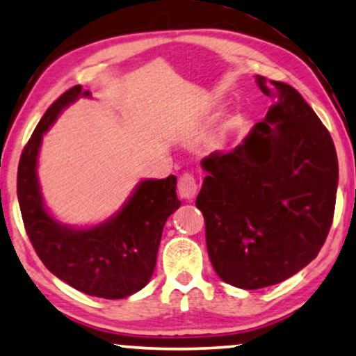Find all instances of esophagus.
Instances as JSON below:
<instances>
[{"label": "esophagus", "instance_id": "obj_1", "mask_svg": "<svg viewBox=\"0 0 356 356\" xmlns=\"http://www.w3.org/2000/svg\"><path fill=\"white\" fill-rule=\"evenodd\" d=\"M177 192H179V197L181 198H192L193 195L197 193V182H195V177H193L192 174H182L181 179H179V184H177Z\"/></svg>", "mask_w": 356, "mask_h": 356}]
</instances>
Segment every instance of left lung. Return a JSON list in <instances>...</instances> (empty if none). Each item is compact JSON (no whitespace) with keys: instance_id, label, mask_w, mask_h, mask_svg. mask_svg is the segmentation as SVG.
Wrapping results in <instances>:
<instances>
[{"instance_id":"8db88e82","label":"left lung","mask_w":356,"mask_h":356,"mask_svg":"<svg viewBox=\"0 0 356 356\" xmlns=\"http://www.w3.org/2000/svg\"><path fill=\"white\" fill-rule=\"evenodd\" d=\"M275 99L264 122L229 153H211L195 205L222 282L277 285L305 268L334 220L339 163L329 130L290 84L257 76Z\"/></svg>"}]
</instances>
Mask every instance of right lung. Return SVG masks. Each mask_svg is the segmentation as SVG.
Wrapping results in <instances>:
<instances>
[{"mask_svg": "<svg viewBox=\"0 0 356 356\" xmlns=\"http://www.w3.org/2000/svg\"><path fill=\"white\" fill-rule=\"evenodd\" d=\"M79 96H91L73 86L47 108L17 168V198L26 233L42 262L55 277L89 296L120 300L149 282L168 218L181 207L175 175L138 184L115 216L102 225L74 229L54 220L45 210L37 179L42 136L60 112Z\"/></svg>", "mask_w": 356, "mask_h": 356, "instance_id": "1", "label": "right lung"}]
</instances>
